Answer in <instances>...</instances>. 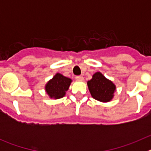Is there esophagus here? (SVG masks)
<instances>
[{
    "label": "esophagus",
    "instance_id": "1",
    "mask_svg": "<svg viewBox=\"0 0 151 151\" xmlns=\"http://www.w3.org/2000/svg\"><path fill=\"white\" fill-rule=\"evenodd\" d=\"M76 78L77 80H79V81H82V80H83V76H76Z\"/></svg>",
    "mask_w": 151,
    "mask_h": 151
}]
</instances>
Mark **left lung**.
<instances>
[{
	"label": "left lung",
	"instance_id": "obj_1",
	"mask_svg": "<svg viewBox=\"0 0 151 151\" xmlns=\"http://www.w3.org/2000/svg\"><path fill=\"white\" fill-rule=\"evenodd\" d=\"M88 87L92 97L101 102H109L113 97L116 86L101 73H94L92 78L88 82Z\"/></svg>",
	"mask_w": 151,
	"mask_h": 151
}]
</instances>
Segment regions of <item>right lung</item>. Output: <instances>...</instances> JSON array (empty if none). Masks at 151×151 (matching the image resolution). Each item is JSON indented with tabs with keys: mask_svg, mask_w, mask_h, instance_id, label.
Masks as SVG:
<instances>
[{
	"mask_svg": "<svg viewBox=\"0 0 151 151\" xmlns=\"http://www.w3.org/2000/svg\"><path fill=\"white\" fill-rule=\"evenodd\" d=\"M71 82L70 78L63 76L60 73H57L45 85L47 94L50 96V98H62L69 89Z\"/></svg>",
	"mask_w": 151,
	"mask_h": 151,
	"instance_id": "right-lung-1",
	"label": "right lung"
}]
</instances>
